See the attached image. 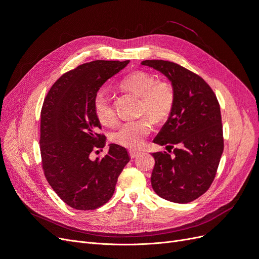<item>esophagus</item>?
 Returning a JSON list of instances; mask_svg holds the SVG:
<instances>
[{
    "mask_svg": "<svg viewBox=\"0 0 259 259\" xmlns=\"http://www.w3.org/2000/svg\"><path fill=\"white\" fill-rule=\"evenodd\" d=\"M140 154L139 151H136V150H130V156L132 159H135L137 158V156Z\"/></svg>",
    "mask_w": 259,
    "mask_h": 259,
    "instance_id": "esophagus-1",
    "label": "esophagus"
}]
</instances>
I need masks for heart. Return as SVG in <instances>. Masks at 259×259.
<instances>
[{
    "label": "heart",
    "instance_id": "heart-1",
    "mask_svg": "<svg viewBox=\"0 0 259 259\" xmlns=\"http://www.w3.org/2000/svg\"><path fill=\"white\" fill-rule=\"evenodd\" d=\"M120 86L140 97L139 113L150 116L156 122L165 120L173 110L175 104L173 86L165 81H156V77L151 73L147 71L133 72L124 77ZM93 108L101 124L112 125L115 123L114 109L104 92H98L94 97ZM151 130L152 123L147 116L136 121L125 122L112 134V142L134 150L144 145Z\"/></svg>",
    "mask_w": 259,
    "mask_h": 259
}]
</instances>
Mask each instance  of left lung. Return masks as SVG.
I'll return each mask as SVG.
<instances>
[{
	"label": "left lung",
	"instance_id": "8db88e82",
	"mask_svg": "<svg viewBox=\"0 0 259 259\" xmlns=\"http://www.w3.org/2000/svg\"><path fill=\"white\" fill-rule=\"evenodd\" d=\"M167 77L175 104L166 123L153 140L173 149L152 153L155 164L151 185L159 197L188 203L206 192L214 180L224 151L221 107L214 92L201 76L165 60H144Z\"/></svg>",
	"mask_w": 259,
	"mask_h": 259
}]
</instances>
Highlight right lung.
<instances>
[{
	"label": "right lung",
	"instance_id": "add662e5",
	"mask_svg": "<svg viewBox=\"0 0 259 259\" xmlns=\"http://www.w3.org/2000/svg\"><path fill=\"white\" fill-rule=\"evenodd\" d=\"M130 60H95L71 70L54 83L41 112L40 148L46 179L66 204L90 210L113 195L117 177L130 162L124 147L110 144L103 159L91 152L105 147L93 101L110 77Z\"/></svg>",
	"mask_w": 259,
	"mask_h": 259
}]
</instances>
